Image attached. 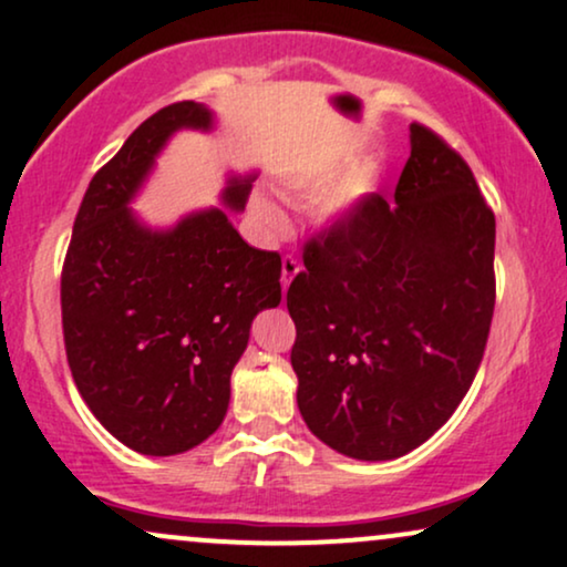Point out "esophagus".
I'll list each match as a JSON object with an SVG mask.
<instances>
[{
	"instance_id": "34e87169",
	"label": "esophagus",
	"mask_w": 567,
	"mask_h": 567,
	"mask_svg": "<svg viewBox=\"0 0 567 567\" xmlns=\"http://www.w3.org/2000/svg\"><path fill=\"white\" fill-rule=\"evenodd\" d=\"M298 271H300V264L292 259V256H285V259H282V290L290 288L292 277H296Z\"/></svg>"
}]
</instances>
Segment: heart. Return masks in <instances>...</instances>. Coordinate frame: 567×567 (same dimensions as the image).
I'll list each match as a JSON object with an SVG mask.
<instances>
[{"instance_id": "b5f03b06", "label": "heart", "mask_w": 567, "mask_h": 567, "mask_svg": "<svg viewBox=\"0 0 567 567\" xmlns=\"http://www.w3.org/2000/svg\"><path fill=\"white\" fill-rule=\"evenodd\" d=\"M332 177H334L332 169L298 172V175L288 177V188L292 193H300V196H317V193L327 190L329 185H332ZM374 188H377V167L374 164H367V167L358 169L355 175L350 177V181L342 185V188L337 190L332 198H329V204L324 206V212H321V217H324L329 225H342V221L353 217L358 206H361L363 200L374 193ZM254 209H256V214H259V219L264 221V225L271 227V230H279V227L285 225L282 212H279L271 200L256 198Z\"/></svg>"}]
</instances>
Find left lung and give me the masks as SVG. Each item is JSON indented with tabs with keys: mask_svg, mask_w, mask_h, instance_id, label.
I'll list each match as a JSON object with an SVG mask.
<instances>
[{
	"mask_svg": "<svg viewBox=\"0 0 567 567\" xmlns=\"http://www.w3.org/2000/svg\"><path fill=\"white\" fill-rule=\"evenodd\" d=\"M290 363L306 426L355 461L424 444L474 382L494 313V214L474 172L411 125L395 204L371 193L303 250Z\"/></svg>",
	"mask_w": 567,
	"mask_h": 567,
	"instance_id": "8db88e82",
	"label": "left lung"
}]
</instances>
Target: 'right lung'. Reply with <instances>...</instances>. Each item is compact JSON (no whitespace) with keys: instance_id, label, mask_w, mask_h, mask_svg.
Instances as JSON below:
<instances>
[{"instance_id":"add662e5","label":"right lung","mask_w":567,"mask_h":567,"mask_svg":"<svg viewBox=\"0 0 567 567\" xmlns=\"http://www.w3.org/2000/svg\"><path fill=\"white\" fill-rule=\"evenodd\" d=\"M204 104L141 123L93 175L62 267V332L75 386L102 426L141 455H177L217 432L250 321L282 300L277 250L248 246L225 209L152 230L127 204L172 133L212 131ZM248 177L221 200L246 206Z\"/></svg>"}]
</instances>
